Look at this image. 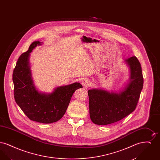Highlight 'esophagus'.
Here are the masks:
<instances>
[{
	"label": "esophagus",
	"mask_w": 160,
	"mask_h": 160,
	"mask_svg": "<svg viewBox=\"0 0 160 160\" xmlns=\"http://www.w3.org/2000/svg\"><path fill=\"white\" fill-rule=\"evenodd\" d=\"M82 84L83 86L85 87V88H88V87H89V86L91 85L90 81H89L88 79H84Z\"/></svg>",
	"instance_id": "34e87169"
}]
</instances>
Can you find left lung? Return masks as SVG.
I'll list each match as a JSON object with an SVG mask.
<instances>
[{"label": "left lung", "mask_w": 160, "mask_h": 160, "mask_svg": "<svg viewBox=\"0 0 160 160\" xmlns=\"http://www.w3.org/2000/svg\"><path fill=\"white\" fill-rule=\"evenodd\" d=\"M125 62L129 67V78L122 89L110 92L93 88L88 91L91 119L97 125L118 122L136 109L143 86L141 65L135 56Z\"/></svg>", "instance_id": "obj_1"}]
</instances>
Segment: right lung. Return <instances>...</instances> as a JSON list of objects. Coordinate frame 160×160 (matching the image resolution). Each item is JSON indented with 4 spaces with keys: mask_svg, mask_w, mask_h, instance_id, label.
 <instances>
[{
    "mask_svg": "<svg viewBox=\"0 0 160 160\" xmlns=\"http://www.w3.org/2000/svg\"><path fill=\"white\" fill-rule=\"evenodd\" d=\"M42 44L33 42L28 51L19 57L12 74L14 94L15 102L31 120L51 123L63 117L74 92L83 86L76 82L56 87L51 93L38 91L32 78L29 58L32 50Z\"/></svg>",
    "mask_w": 160,
    "mask_h": 160,
    "instance_id": "add662e5",
    "label": "right lung"
}]
</instances>
